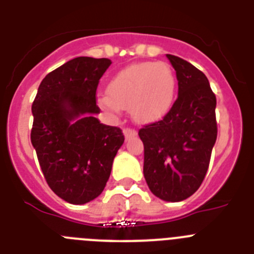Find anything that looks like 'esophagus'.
Listing matches in <instances>:
<instances>
[{"mask_svg":"<svg viewBox=\"0 0 254 254\" xmlns=\"http://www.w3.org/2000/svg\"><path fill=\"white\" fill-rule=\"evenodd\" d=\"M123 134H125L126 138H131L137 134V131L134 128H131V127H125V128H123Z\"/></svg>","mask_w":254,"mask_h":254,"instance_id":"obj_1","label":"esophagus"}]
</instances>
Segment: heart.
<instances>
[{
	"instance_id": "b5f03b06",
	"label": "heart",
	"mask_w": 254,
	"mask_h": 254,
	"mask_svg": "<svg viewBox=\"0 0 254 254\" xmlns=\"http://www.w3.org/2000/svg\"><path fill=\"white\" fill-rule=\"evenodd\" d=\"M177 93V77L164 62H143L126 67L108 85V94L98 96V104L111 113L129 109L134 121L151 123L170 111Z\"/></svg>"
}]
</instances>
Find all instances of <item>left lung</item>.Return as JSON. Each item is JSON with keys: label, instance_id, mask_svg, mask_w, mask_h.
<instances>
[{"label": "left lung", "instance_id": "1", "mask_svg": "<svg viewBox=\"0 0 254 254\" xmlns=\"http://www.w3.org/2000/svg\"><path fill=\"white\" fill-rule=\"evenodd\" d=\"M178 80V98L158 122L143 126V176L159 198L179 202L199 188L217 137L216 96L202 71L167 55Z\"/></svg>", "mask_w": 254, "mask_h": 254}]
</instances>
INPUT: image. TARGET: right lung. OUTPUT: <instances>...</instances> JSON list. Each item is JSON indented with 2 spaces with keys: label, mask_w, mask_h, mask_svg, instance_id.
I'll return each mask as SVG.
<instances>
[{
  "label": "right lung",
  "mask_w": 254,
  "mask_h": 254,
  "mask_svg": "<svg viewBox=\"0 0 254 254\" xmlns=\"http://www.w3.org/2000/svg\"><path fill=\"white\" fill-rule=\"evenodd\" d=\"M112 61L77 57L40 82L30 138L47 183L58 197L84 205L99 196L111 176L122 129L95 118L99 80Z\"/></svg>",
  "instance_id": "right-lung-1"
}]
</instances>
